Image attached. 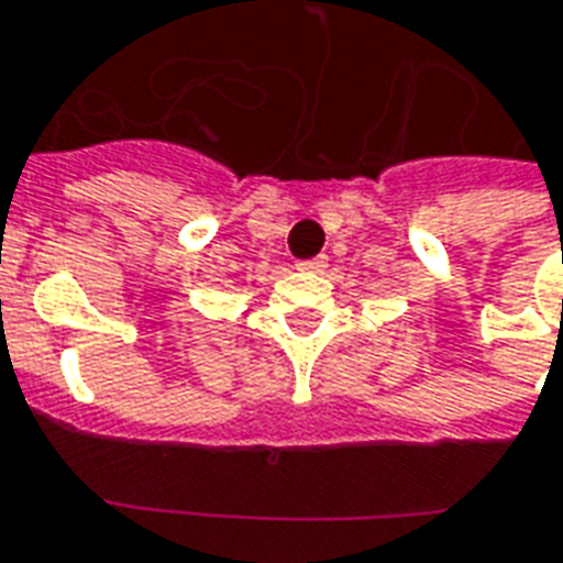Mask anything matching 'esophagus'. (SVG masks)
<instances>
[{"instance_id": "esophagus-1", "label": "esophagus", "mask_w": 563, "mask_h": 563, "mask_svg": "<svg viewBox=\"0 0 563 563\" xmlns=\"http://www.w3.org/2000/svg\"><path fill=\"white\" fill-rule=\"evenodd\" d=\"M324 265H328V256H316V260L298 262V268L301 271H324Z\"/></svg>"}]
</instances>
